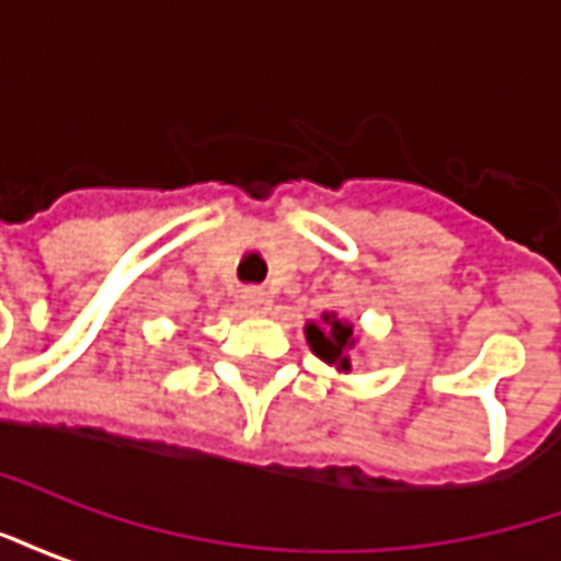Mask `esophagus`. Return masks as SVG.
<instances>
[{
	"label": "esophagus",
	"mask_w": 561,
	"mask_h": 561,
	"mask_svg": "<svg viewBox=\"0 0 561 561\" xmlns=\"http://www.w3.org/2000/svg\"><path fill=\"white\" fill-rule=\"evenodd\" d=\"M243 312L249 316H270V309H273V297L267 291H261V288H245L243 291Z\"/></svg>",
	"instance_id": "1"
}]
</instances>
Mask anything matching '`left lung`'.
<instances>
[{"mask_svg": "<svg viewBox=\"0 0 561 561\" xmlns=\"http://www.w3.org/2000/svg\"><path fill=\"white\" fill-rule=\"evenodd\" d=\"M304 333L318 360H324L328 366H336L340 373H352V357H348V352L357 348V342H360V336L354 333L352 321H345L336 312H324L321 324L309 321Z\"/></svg>", "mask_w": 561, "mask_h": 561, "instance_id": "left-lung-1", "label": "left lung"}]
</instances>
